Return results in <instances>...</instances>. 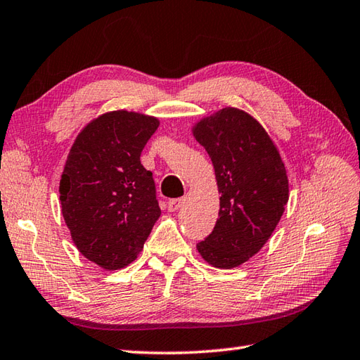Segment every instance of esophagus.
<instances>
[{
    "instance_id": "1",
    "label": "esophagus",
    "mask_w": 360,
    "mask_h": 360,
    "mask_svg": "<svg viewBox=\"0 0 360 360\" xmlns=\"http://www.w3.org/2000/svg\"><path fill=\"white\" fill-rule=\"evenodd\" d=\"M182 202H184V198H174V200H170L168 201V210L176 212L181 207Z\"/></svg>"
}]
</instances>
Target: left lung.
I'll use <instances>...</instances> for the list:
<instances>
[{
    "label": "left lung",
    "mask_w": 360,
    "mask_h": 360,
    "mask_svg": "<svg viewBox=\"0 0 360 360\" xmlns=\"http://www.w3.org/2000/svg\"><path fill=\"white\" fill-rule=\"evenodd\" d=\"M215 168L219 213L212 233L196 244L219 269L248 262L271 238L289 200L285 164L266 129L238 108H223L193 127Z\"/></svg>",
    "instance_id": "left-lung-1"
}]
</instances>
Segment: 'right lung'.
Returning <instances> with one entry per match:
<instances>
[{"label":"right lung","instance_id":"right-lung-1","mask_svg":"<svg viewBox=\"0 0 360 360\" xmlns=\"http://www.w3.org/2000/svg\"><path fill=\"white\" fill-rule=\"evenodd\" d=\"M156 117L111 111L82 129L60 179L65 223L80 254L106 271L137 258L160 217L153 173L141 153Z\"/></svg>","mask_w":360,"mask_h":360}]
</instances>
